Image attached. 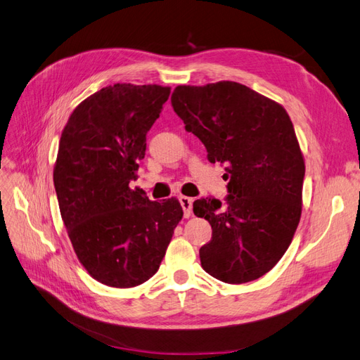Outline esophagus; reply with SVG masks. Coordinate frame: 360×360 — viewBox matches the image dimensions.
<instances>
[{"label":"esophagus","mask_w":360,"mask_h":360,"mask_svg":"<svg viewBox=\"0 0 360 360\" xmlns=\"http://www.w3.org/2000/svg\"><path fill=\"white\" fill-rule=\"evenodd\" d=\"M179 201H180V204H181V209H183L184 217H189V216L192 214V202H193V200L189 198V197H180Z\"/></svg>","instance_id":"1"}]
</instances>
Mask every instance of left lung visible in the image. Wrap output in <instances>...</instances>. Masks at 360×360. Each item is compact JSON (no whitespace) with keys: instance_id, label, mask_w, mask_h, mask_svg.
I'll use <instances>...</instances> for the list:
<instances>
[{"instance_id":"obj_1","label":"left lung","mask_w":360,"mask_h":360,"mask_svg":"<svg viewBox=\"0 0 360 360\" xmlns=\"http://www.w3.org/2000/svg\"><path fill=\"white\" fill-rule=\"evenodd\" d=\"M171 103L230 180L225 202H193L213 230L200 249L202 269L226 284L261 278L285 254L302 214L304 162L287 111L233 81L179 85Z\"/></svg>"}]
</instances>
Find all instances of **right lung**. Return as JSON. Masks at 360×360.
I'll return each instance as SVG.
<instances>
[{"label":"right lung","mask_w":360,"mask_h":360,"mask_svg":"<svg viewBox=\"0 0 360 360\" xmlns=\"http://www.w3.org/2000/svg\"><path fill=\"white\" fill-rule=\"evenodd\" d=\"M169 86L114 84L86 97L64 127L53 168L63 222L81 264L105 285L130 288L153 276L183 209L150 201L129 183Z\"/></svg>","instance_id":"right-lung-1"}]
</instances>
